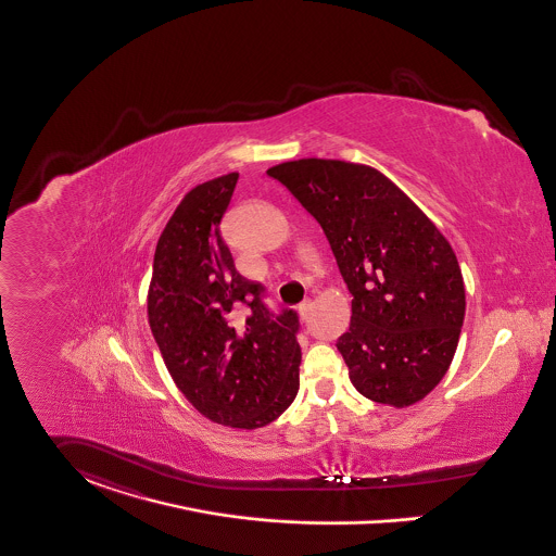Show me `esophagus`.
Returning a JSON list of instances; mask_svg holds the SVG:
<instances>
[{"mask_svg": "<svg viewBox=\"0 0 556 556\" xmlns=\"http://www.w3.org/2000/svg\"><path fill=\"white\" fill-rule=\"evenodd\" d=\"M309 309H312V301H303V303L299 305V316H301V320H307Z\"/></svg>", "mask_w": 556, "mask_h": 556, "instance_id": "esophagus-1", "label": "esophagus"}]
</instances>
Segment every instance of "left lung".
I'll list each match as a JSON object with an SVG mask.
<instances>
[{
	"instance_id": "1",
	"label": "left lung",
	"mask_w": 556,
	"mask_h": 556,
	"mask_svg": "<svg viewBox=\"0 0 556 556\" xmlns=\"http://www.w3.org/2000/svg\"><path fill=\"white\" fill-rule=\"evenodd\" d=\"M320 223L352 293L337 339L354 388L408 407L448 369L466 314L457 257L437 225L369 166L296 160L267 170Z\"/></svg>"
}]
</instances>
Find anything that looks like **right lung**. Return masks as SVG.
Here are the masks:
<instances>
[{
	"label": "right lung",
	"instance_id": "add662e5",
	"mask_svg": "<svg viewBox=\"0 0 556 556\" xmlns=\"http://www.w3.org/2000/svg\"><path fill=\"white\" fill-rule=\"evenodd\" d=\"M238 173L193 187L153 255V339L187 401L215 424L255 430L299 390L295 309L271 312L265 287L242 278L222 236Z\"/></svg>",
	"mask_w": 556,
	"mask_h": 556
}]
</instances>
